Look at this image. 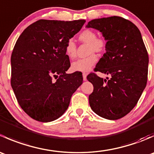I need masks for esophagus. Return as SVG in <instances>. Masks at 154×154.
<instances>
[{
  "instance_id": "1",
  "label": "esophagus",
  "mask_w": 154,
  "mask_h": 154,
  "mask_svg": "<svg viewBox=\"0 0 154 154\" xmlns=\"http://www.w3.org/2000/svg\"><path fill=\"white\" fill-rule=\"evenodd\" d=\"M86 77H87V73H83V80L84 81H86Z\"/></svg>"
}]
</instances>
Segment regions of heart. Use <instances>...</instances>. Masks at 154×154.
Returning a JSON list of instances; mask_svg holds the SVG:
<instances>
[{
	"label": "heart",
	"mask_w": 154,
	"mask_h": 154,
	"mask_svg": "<svg viewBox=\"0 0 154 154\" xmlns=\"http://www.w3.org/2000/svg\"><path fill=\"white\" fill-rule=\"evenodd\" d=\"M78 38L81 42L88 44V54L90 55L86 58L80 59L74 62L71 64V69L74 71L86 72L89 71L97 61V56L93 53H101L104 51L106 47V42L104 38H97L96 32L91 29H86L82 31ZM66 54L70 60H74L77 56V46L73 40H68L66 44Z\"/></svg>",
	"instance_id": "heart-1"
}]
</instances>
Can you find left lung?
Instances as JSON below:
<instances>
[{"label":"left lung","instance_id":"obj_1","mask_svg":"<svg viewBox=\"0 0 154 154\" xmlns=\"http://www.w3.org/2000/svg\"><path fill=\"white\" fill-rule=\"evenodd\" d=\"M86 27L99 30L106 40V53L95 71L110 75L87 76L94 86L89 105L100 117L117 120L134 108L147 84L149 60L142 34L133 23L119 16L91 20Z\"/></svg>","mask_w":154,"mask_h":154}]
</instances>
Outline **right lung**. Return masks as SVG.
<instances>
[{
  "mask_svg": "<svg viewBox=\"0 0 154 154\" xmlns=\"http://www.w3.org/2000/svg\"><path fill=\"white\" fill-rule=\"evenodd\" d=\"M85 20H38L20 35L11 56V86L20 106L32 119L50 122L63 116L83 83L80 72L66 74V45Z\"/></svg>",
  "mask_w": 154,
  "mask_h": 154,
  "instance_id": "obj_1",
  "label": "right lung"
}]
</instances>
